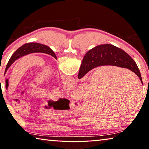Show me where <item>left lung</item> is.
Here are the masks:
<instances>
[{"instance_id":"obj_1","label":"left lung","mask_w":149,"mask_h":149,"mask_svg":"<svg viewBox=\"0 0 149 149\" xmlns=\"http://www.w3.org/2000/svg\"><path fill=\"white\" fill-rule=\"evenodd\" d=\"M34 52H42V53H45L51 55L55 58L57 59L56 56L55 55L54 52L50 49L49 47L46 46V45L37 43V42H29V43H26L24 45H22L21 47H19L14 53L12 54L10 58L8 64L6 65V69H5L4 74L8 69L10 67V65L13 64V63L16 61L17 59L19 58L22 56L27 55L28 54L34 53ZM8 86V81L6 79V88L7 89Z\"/></svg>"}]
</instances>
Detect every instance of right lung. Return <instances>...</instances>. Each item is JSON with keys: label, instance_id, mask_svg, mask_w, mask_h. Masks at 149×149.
I'll return each mask as SVG.
<instances>
[{"label": "right lung", "instance_id": "obj_1", "mask_svg": "<svg viewBox=\"0 0 149 149\" xmlns=\"http://www.w3.org/2000/svg\"><path fill=\"white\" fill-rule=\"evenodd\" d=\"M101 65H115L129 69L139 77L143 84L139 70L132 58L122 49L110 44L99 45L87 52L81 65L78 78L81 79L90 70Z\"/></svg>", "mask_w": 149, "mask_h": 149}]
</instances>
